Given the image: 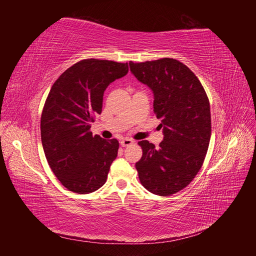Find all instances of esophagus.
I'll list each match as a JSON object with an SVG mask.
<instances>
[{"instance_id":"34e87169","label":"esophagus","mask_w":256,"mask_h":256,"mask_svg":"<svg viewBox=\"0 0 256 256\" xmlns=\"http://www.w3.org/2000/svg\"><path fill=\"white\" fill-rule=\"evenodd\" d=\"M134 140H131V138H124V140H122V141H120V145H122V147L129 146V145L134 144Z\"/></svg>"}]
</instances>
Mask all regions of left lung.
Instances as JSON below:
<instances>
[{"label":"left lung","mask_w":256,"mask_h":256,"mask_svg":"<svg viewBox=\"0 0 256 256\" xmlns=\"http://www.w3.org/2000/svg\"><path fill=\"white\" fill-rule=\"evenodd\" d=\"M130 72L154 94V112L164 141H140L138 178L154 194L168 196L193 180L202 168L212 136L209 100L196 76L174 58L129 63Z\"/></svg>","instance_id":"left-lung-1"}]
</instances>
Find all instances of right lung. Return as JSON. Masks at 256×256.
Segmentation results:
<instances>
[{
  "mask_svg": "<svg viewBox=\"0 0 256 256\" xmlns=\"http://www.w3.org/2000/svg\"><path fill=\"white\" fill-rule=\"evenodd\" d=\"M127 72V63L88 58L52 85L40 120L42 143L52 172L69 191L88 194L106 182L118 141L92 136L90 122L102 111L106 88Z\"/></svg>",
  "mask_w": 256,
  "mask_h": 256,
  "instance_id": "1",
  "label": "right lung"
}]
</instances>
